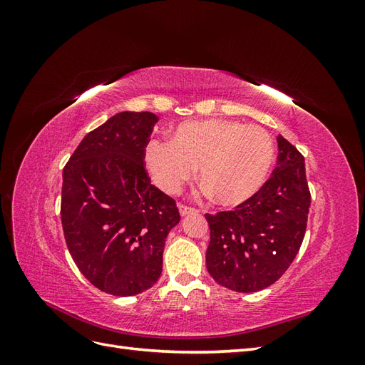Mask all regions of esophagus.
<instances>
[{"instance_id": "esophagus-1", "label": "esophagus", "mask_w": 365, "mask_h": 365, "mask_svg": "<svg viewBox=\"0 0 365 365\" xmlns=\"http://www.w3.org/2000/svg\"><path fill=\"white\" fill-rule=\"evenodd\" d=\"M178 208H180V213H181V216H187V215H190V213H197V210H196V208L189 207V205H184V204H180V205H178Z\"/></svg>"}]
</instances>
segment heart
<instances>
[{"instance_id": "1", "label": "heart", "mask_w": 365, "mask_h": 365, "mask_svg": "<svg viewBox=\"0 0 365 365\" xmlns=\"http://www.w3.org/2000/svg\"><path fill=\"white\" fill-rule=\"evenodd\" d=\"M274 157L267 129L224 118L184 121L169 141L152 140L145 152L148 170L164 192L178 193L200 168L204 190L225 207L244 204L260 192Z\"/></svg>"}]
</instances>
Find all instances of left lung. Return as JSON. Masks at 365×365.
<instances>
[{
    "mask_svg": "<svg viewBox=\"0 0 365 365\" xmlns=\"http://www.w3.org/2000/svg\"><path fill=\"white\" fill-rule=\"evenodd\" d=\"M277 168L260 192L230 212L205 215L210 275L236 292H257L291 267L306 233L311 192L304 157L277 137Z\"/></svg>",
    "mask_w": 365,
    "mask_h": 365,
    "instance_id": "obj_1",
    "label": "left lung"
}]
</instances>
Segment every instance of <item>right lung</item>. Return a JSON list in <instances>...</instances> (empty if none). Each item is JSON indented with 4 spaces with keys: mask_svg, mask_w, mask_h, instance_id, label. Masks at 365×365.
I'll return each instance as SVG.
<instances>
[{
    "mask_svg": "<svg viewBox=\"0 0 365 365\" xmlns=\"http://www.w3.org/2000/svg\"><path fill=\"white\" fill-rule=\"evenodd\" d=\"M158 117L118 113L86 134L63 168L61 219L77 268L117 297L152 288L163 271L164 242L180 222L175 200L145 168Z\"/></svg>",
    "mask_w": 365,
    "mask_h": 365,
    "instance_id": "1",
    "label": "right lung"
}]
</instances>
